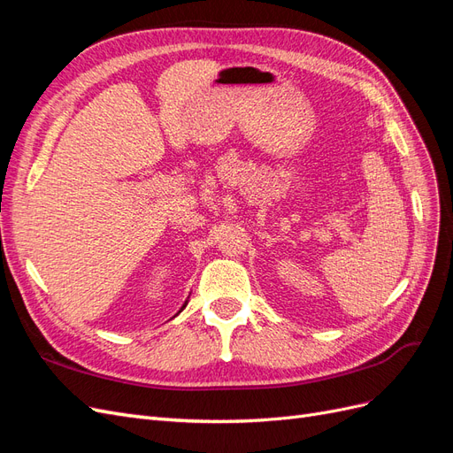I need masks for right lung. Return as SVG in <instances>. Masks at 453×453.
Segmentation results:
<instances>
[{"mask_svg":"<svg viewBox=\"0 0 453 453\" xmlns=\"http://www.w3.org/2000/svg\"><path fill=\"white\" fill-rule=\"evenodd\" d=\"M185 306H187V303H185V304H183V308H185ZM183 308H181V310H183ZM181 310H180V311H181Z\"/></svg>","mask_w":453,"mask_h":453,"instance_id":"1","label":"right lung"}]
</instances>
